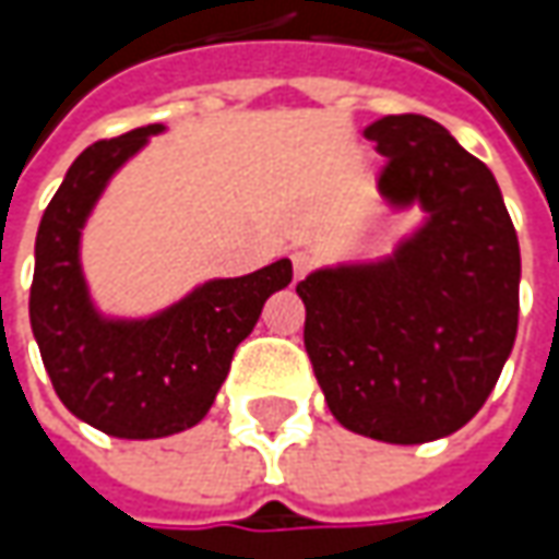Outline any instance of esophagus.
Returning a JSON list of instances; mask_svg holds the SVG:
<instances>
[{
  "mask_svg": "<svg viewBox=\"0 0 559 559\" xmlns=\"http://www.w3.org/2000/svg\"><path fill=\"white\" fill-rule=\"evenodd\" d=\"M313 267V254L308 251H295L292 254V270H295V280H305Z\"/></svg>",
  "mask_w": 559,
  "mask_h": 559,
  "instance_id": "34e87169",
  "label": "esophagus"
}]
</instances>
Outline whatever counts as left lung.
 Segmentation results:
<instances>
[{"label":"left lung","instance_id":"1","mask_svg":"<svg viewBox=\"0 0 559 559\" xmlns=\"http://www.w3.org/2000/svg\"><path fill=\"white\" fill-rule=\"evenodd\" d=\"M385 155L379 195L426 224L389 258L320 267L295 292L333 417L357 436L423 444L479 414L513 352L520 242L491 170L441 123L389 115L364 130Z\"/></svg>","mask_w":559,"mask_h":559}]
</instances>
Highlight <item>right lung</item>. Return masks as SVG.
I'll return each instance as SVG.
<instances>
[{
    "instance_id": "1",
    "label": "right lung",
    "mask_w": 559,
    "mask_h": 559,
    "mask_svg": "<svg viewBox=\"0 0 559 559\" xmlns=\"http://www.w3.org/2000/svg\"><path fill=\"white\" fill-rule=\"evenodd\" d=\"M162 123L93 142L68 170L36 233L31 326L55 395L76 419L115 439H164L211 411L246 338L273 292L292 283V261L233 280H207L177 305L118 320L96 311L80 233L108 180Z\"/></svg>"
}]
</instances>
